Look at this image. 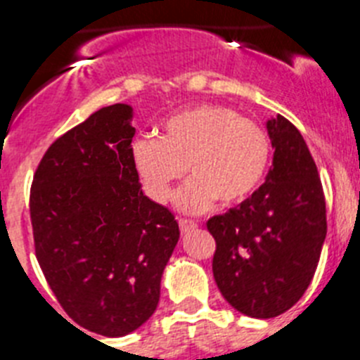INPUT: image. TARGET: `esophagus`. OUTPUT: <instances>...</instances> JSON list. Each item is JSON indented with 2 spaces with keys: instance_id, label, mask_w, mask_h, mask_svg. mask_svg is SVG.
Listing matches in <instances>:
<instances>
[{
  "instance_id": "obj_1",
  "label": "esophagus",
  "mask_w": 360,
  "mask_h": 360,
  "mask_svg": "<svg viewBox=\"0 0 360 360\" xmlns=\"http://www.w3.org/2000/svg\"><path fill=\"white\" fill-rule=\"evenodd\" d=\"M178 225H180V231L182 232H191L198 227V224H196V221H193V219H186V218L178 219Z\"/></svg>"
}]
</instances>
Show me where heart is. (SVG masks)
<instances>
[{"mask_svg":"<svg viewBox=\"0 0 360 360\" xmlns=\"http://www.w3.org/2000/svg\"><path fill=\"white\" fill-rule=\"evenodd\" d=\"M272 142L262 124L221 104H198L162 124L158 139L133 144V164L151 200L165 203L174 186L191 180L176 196L186 212H202L218 200L238 205L262 186Z\"/></svg>","mask_w":360,"mask_h":360,"instance_id":"heart-1","label":"heart"}]
</instances>
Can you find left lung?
Instances as JSON below:
<instances>
[{"mask_svg": "<svg viewBox=\"0 0 360 360\" xmlns=\"http://www.w3.org/2000/svg\"><path fill=\"white\" fill-rule=\"evenodd\" d=\"M266 129L274 160L265 184L207 221L219 292L232 308L257 319L281 316L303 297L326 238L323 186L307 142L281 115Z\"/></svg>", "mask_w": 360, "mask_h": 360, "instance_id": "left-lung-1", "label": "left lung"}]
</instances>
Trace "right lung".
Wrapping results in <instances>:
<instances>
[{"label":"right lung","mask_w":360,"mask_h":360,"mask_svg":"<svg viewBox=\"0 0 360 360\" xmlns=\"http://www.w3.org/2000/svg\"><path fill=\"white\" fill-rule=\"evenodd\" d=\"M131 113L106 106L59 136L30 187L46 283L73 323L104 337L128 335L153 316L180 238L173 212L142 193Z\"/></svg>","instance_id":"add662e5"}]
</instances>
